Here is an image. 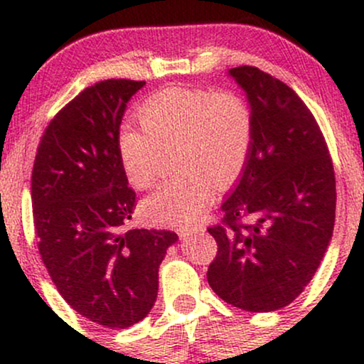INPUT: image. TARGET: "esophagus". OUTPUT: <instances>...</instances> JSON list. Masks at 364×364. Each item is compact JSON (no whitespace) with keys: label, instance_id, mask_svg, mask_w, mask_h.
Here are the masks:
<instances>
[{"label":"esophagus","instance_id":"34e87169","mask_svg":"<svg viewBox=\"0 0 364 364\" xmlns=\"http://www.w3.org/2000/svg\"><path fill=\"white\" fill-rule=\"evenodd\" d=\"M200 231H202L200 228H181V229H179V236L186 237V236L195 235V232H200Z\"/></svg>","mask_w":364,"mask_h":364}]
</instances>
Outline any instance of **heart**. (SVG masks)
<instances>
[{
	"label": "heart",
	"mask_w": 364,
	"mask_h": 364,
	"mask_svg": "<svg viewBox=\"0 0 364 364\" xmlns=\"http://www.w3.org/2000/svg\"><path fill=\"white\" fill-rule=\"evenodd\" d=\"M136 118L144 129L123 128L118 139L128 181L139 190L152 186L174 147L178 168L185 169L144 200V214L156 224L195 223L214 200L215 178L229 183L248 159V106L232 92L171 87L145 99Z\"/></svg>",
	"instance_id": "heart-1"
}]
</instances>
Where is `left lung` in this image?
<instances>
[{
	"label": "left lung",
	"mask_w": 364,
	"mask_h": 364,
	"mask_svg": "<svg viewBox=\"0 0 364 364\" xmlns=\"http://www.w3.org/2000/svg\"><path fill=\"white\" fill-rule=\"evenodd\" d=\"M229 77L245 90L253 136L223 224L208 228L217 257L207 281L245 311L281 310L318 269L336 223V176L318 124L291 87L255 66Z\"/></svg>",
	"instance_id": "1"
}]
</instances>
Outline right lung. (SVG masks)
<instances>
[{
	"label": "right lung",
	"mask_w": 364,
	"mask_h": 364,
	"mask_svg": "<svg viewBox=\"0 0 364 364\" xmlns=\"http://www.w3.org/2000/svg\"><path fill=\"white\" fill-rule=\"evenodd\" d=\"M145 82L87 87L46 128L32 171L41 258L66 303L87 320L127 328L149 315L173 231L132 229L135 191L119 161L127 104Z\"/></svg>",
	"instance_id": "obj_1"
}]
</instances>
